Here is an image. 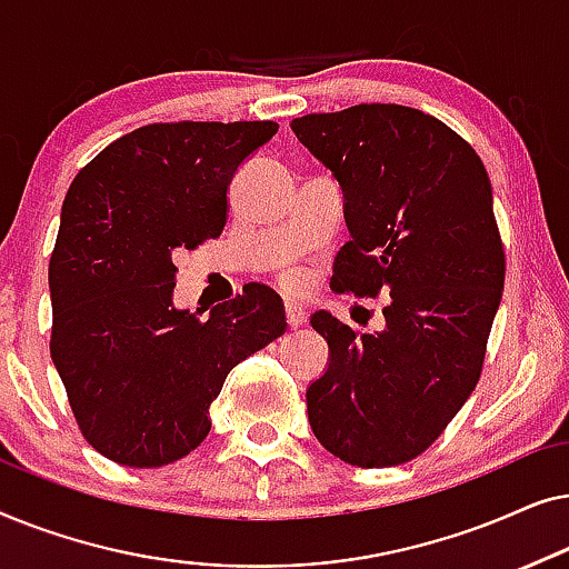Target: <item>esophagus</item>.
Here are the masks:
<instances>
[{"label":"esophagus","instance_id":"34e87169","mask_svg":"<svg viewBox=\"0 0 569 569\" xmlns=\"http://www.w3.org/2000/svg\"><path fill=\"white\" fill-rule=\"evenodd\" d=\"M284 316L290 329H298V326L306 323V310H302L298 302H284Z\"/></svg>","mask_w":569,"mask_h":569}]
</instances>
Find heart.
<instances>
[{"instance_id":"b5f03b06","label":"heart","mask_w":569,"mask_h":569,"mask_svg":"<svg viewBox=\"0 0 569 569\" xmlns=\"http://www.w3.org/2000/svg\"><path fill=\"white\" fill-rule=\"evenodd\" d=\"M282 284L290 287V290H295V287L300 284V274H298V271H284V274H282Z\"/></svg>"}]
</instances>
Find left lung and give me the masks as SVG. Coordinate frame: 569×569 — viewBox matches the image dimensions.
<instances>
[{"label":"left lung","instance_id":"obj_1","mask_svg":"<svg viewBox=\"0 0 569 569\" xmlns=\"http://www.w3.org/2000/svg\"><path fill=\"white\" fill-rule=\"evenodd\" d=\"M290 127L345 193L349 240L331 287L391 295L372 333L310 316L329 368L306 391L308 422L341 461L399 466L440 438L481 376L505 287L492 183L469 142L409 106L362 103Z\"/></svg>","mask_w":569,"mask_h":569}]
</instances>
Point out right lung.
Instances as JSON below:
<instances>
[{"mask_svg": "<svg viewBox=\"0 0 569 569\" xmlns=\"http://www.w3.org/2000/svg\"><path fill=\"white\" fill-rule=\"evenodd\" d=\"M274 121L150 123L69 186L49 263L51 360L92 448L154 469L207 438L209 403L248 355L287 329L267 284L199 310L173 306L178 251L217 238L238 168Z\"/></svg>", "mask_w": 569, "mask_h": 569, "instance_id": "right-lung-1", "label": "right lung"}]
</instances>
